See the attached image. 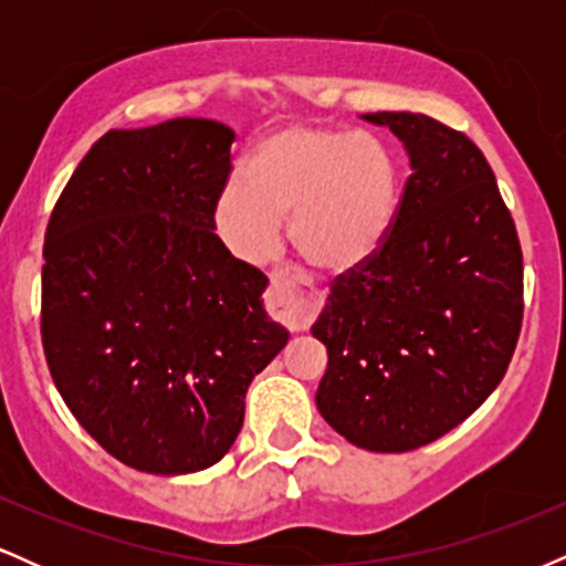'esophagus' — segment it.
Listing matches in <instances>:
<instances>
[{
	"label": "esophagus",
	"instance_id": "esophagus-1",
	"mask_svg": "<svg viewBox=\"0 0 566 566\" xmlns=\"http://www.w3.org/2000/svg\"><path fill=\"white\" fill-rule=\"evenodd\" d=\"M319 295L311 290L301 287L295 279L284 274V271H274L271 274V287L265 295V305H269V314L276 322L287 324L290 329H305L311 319L319 311Z\"/></svg>",
	"mask_w": 566,
	"mask_h": 566
}]
</instances>
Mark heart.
Here are the masks:
<instances>
[{
  "mask_svg": "<svg viewBox=\"0 0 566 566\" xmlns=\"http://www.w3.org/2000/svg\"><path fill=\"white\" fill-rule=\"evenodd\" d=\"M399 172L367 133L295 125L252 148L242 178L218 199V226L247 261L274 252L282 218L303 261L329 274L365 265L386 242Z\"/></svg>",
  "mask_w": 566,
  "mask_h": 566,
  "instance_id": "b5f03b06",
  "label": "heart"
}]
</instances>
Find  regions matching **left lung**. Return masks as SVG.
<instances>
[{
    "mask_svg": "<svg viewBox=\"0 0 566 566\" xmlns=\"http://www.w3.org/2000/svg\"><path fill=\"white\" fill-rule=\"evenodd\" d=\"M405 143L391 231L333 282L319 322L322 418L369 452L431 444L497 388L524 319L516 223L490 161L460 129L412 112L365 114Z\"/></svg>",
    "mask_w": 566,
    "mask_h": 566,
    "instance_id": "left-lung-1",
    "label": "left lung"
}]
</instances>
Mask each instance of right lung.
I'll list each match as a JSON object with an SVG mask.
<instances>
[{"label": "right lung", "instance_id": "obj_1", "mask_svg": "<svg viewBox=\"0 0 566 566\" xmlns=\"http://www.w3.org/2000/svg\"><path fill=\"white\" fill-rule=\"evenodd\" d=\"M237 135L212 119L108 129L57 197L42 265V346L84 431L146 473L216 465L252 378L290 333L265 274L220 242Z\"/></svg>", "mask_w": 566, "mask_h": 566}]
</instances>
